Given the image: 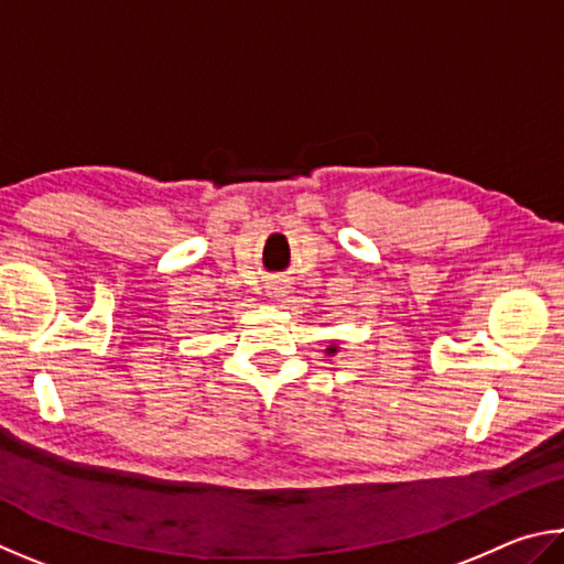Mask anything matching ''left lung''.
Wrapping results in <instances>:
<instances>
[{
    "mask_svg": "<svg viewBox=\"0 0 564 564\" xmlns=\"http://www.w3.org/2000/svg\"><path fill=\"white\" fill-rule=\"evenodd\" d=\"M327 351H332V354H334V349H327Z\"/></svg>",
    "mask_w": 564,
    "mask_h": 564,
    "instance_id": "1",
    "label": "left lung"
}]
</instances>
